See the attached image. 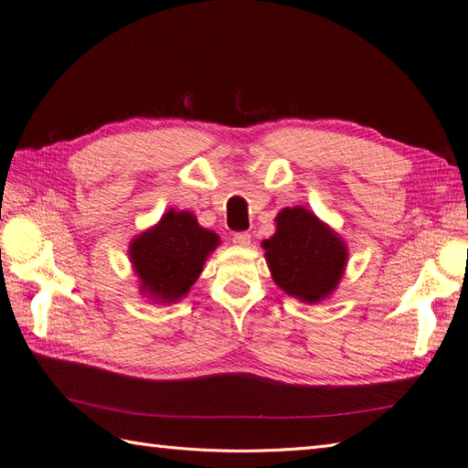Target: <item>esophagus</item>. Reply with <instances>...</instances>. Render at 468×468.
I'll use <instances>...</instances> for the list:
<instances>
[{"mask_svg":"<svg viewBox=\"0 0 468 468\" xmlns=\"http://www.w3.org/2000/svg\"><path fill=\"white\" fill-rule=\"evenodd\" d=\"M232 242H234L236 246H250L251 236H250L248 232H236V234L232 236Z\"/></svg>","mask_w":468,"mask_h":468,"instance_id":"34e87169","label":"esophagus"}]
</instances>
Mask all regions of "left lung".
<instances>
[{
  "mask_svg": "<svg viewBox=\"0 0 468 468\" xmlns=\"http://www.w3.org/2000/svg\"><path fill=\"white\" fill-rule=\"evenodd\" d=\"M263 250L273 282L305 303L333 293L346 265L340 238L301 207L277 214V232L265 239Z\"/></svg>",
  "mask_w": 468,
  "mask_h": 468,
  "instance_id": "8db88e82",
  "label": "left lung"
}]
</instances>
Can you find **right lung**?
<instances>
[{"mask_svg": "<svg viewBox=\"0 0 468 468\" xmlns=\"http://www.w3.org/2000/svg\"><path fill=\"white\" fill-rule=\"evenodd\" d=\"M217 246L218 236L200 229L191 212L163 214L155 229L137 236L130 248L142 292L161 303L185 297Z\"/></svg>", "mask_w": 468, "mask_h": 468, "instance_id": "add662e5", "label": "right lung"}]
</instances>
